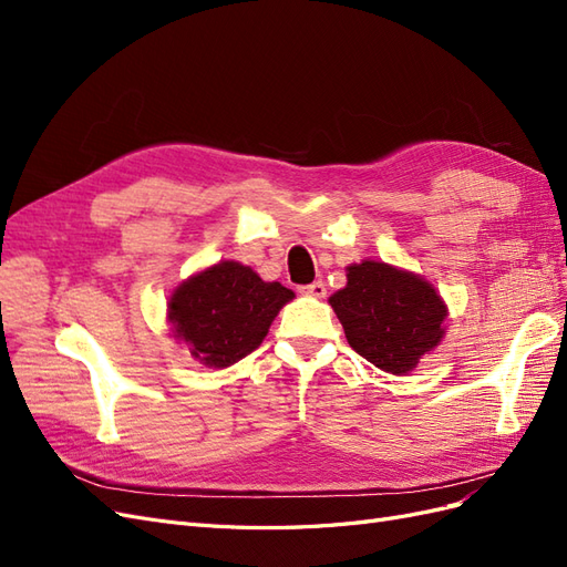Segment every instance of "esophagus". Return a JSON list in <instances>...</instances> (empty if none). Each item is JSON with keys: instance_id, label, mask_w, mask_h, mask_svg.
I'll return each mask as SVG.
<instances>
[{"instance_id": "esophagus-1", "label": "esophagus", "mask_w": 567, "mask_h": 567, "mask_svg": "<svg viewBox=\"0 0 567 567\" xmlns=\"http://www.w3.org/2000/svg\"><path fill=\"white\" fill-rule=\"evenodd\" d=\"M300 293L310 296V298H326V284L323 281H315V284H307L300 288Z\"/></svg>"}]
</instances>
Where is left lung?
<instances>
[{"label": "left lung", "mask_w": 567, "mask_h": 567, "mask_svg": "<svg viewBox=\"0 0 567 567\" xmlns=\"http://www.w3.org/2000/svg\"><path fill=\"white\" fill-rule=\"evenodd\" d=\"M354 352L388 373H406L444 336L447 307L416 274L364 260L329 298Z\"/></svg>", "instance_id": "1"}]
</instances>
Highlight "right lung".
<instances>
[{
  "label": "right lung",
  "mask_w": 567,
  "mask_h": 567,
  "mask_svg": "<svg viewBox=\"0 0 567 567\" xmlns=\"http://www.w3.org/2000/svg\"><path fill=\"white\" fill-rule=\"evenodd\" d=\"M290 298L293 290L279 281L267 284L250 267L227 260L184 281L167 315L200 364L225 369L260 346Z\"/></svg>",
  "instance_id": "obj_1"
}]
</instances>
